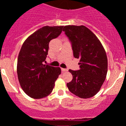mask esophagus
<instances>
[{"instance_id": "esophagus-1", "label": "esophagus", "mask_w": 126, "mask_h": 126, "mask_svg": "<svg viewBox=\"0 0 126 126\" xmlns=\"http://www.w3.org/2000/svg\"><path fill=\"white\" fill-rule=\"evenodd\" d=\"M62 71H63V72H65V71H68V69H66V68H62Z\"/></svg>"}]
</instances>
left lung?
<instances>
[{"label": "left lung", "mask_w": 126, "mask_h": 126, "mask_svg": "<svg viewBox=\"0 0 126 126\" xmlns=\"http://www.w3.org/2000/svg\"><path fill=\"white\" fill-rule=\"evenodd\" d=\"M71 43L74 57L79 58V70H69L73 79L67 83L71 93L90 98L100 90L108 72V58L97 36L84 25H66L63 29Z\"/></svg>", "instance_id": "1"}]
</instances>
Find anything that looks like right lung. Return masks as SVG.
<instances>
[{
  "instance_id": "1",
  "label": "right lung",
  "mask_w": 126,
  "mask_h": 126,
  "mask_svg": "<svg viewBox=\"0 0 126 126\" xmlns=\"http://www.w3.org/2000/svg\"><path fill=\"white\" fill-rule=\"evenodd\" d=\"M63 26H45L29 36L22 46L17 71L21 88L30 97L41 99L53 91L61 74L59 67L44 64L50 40L57 38Z\"/></svg>"
}]
</instances>
